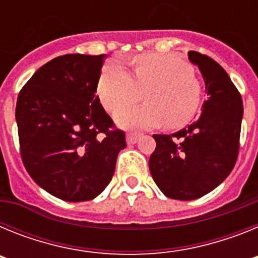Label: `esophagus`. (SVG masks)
Segmentation results:
<instances>
[{"instance_id":"esophagus-1","label":"esophagus","mask_w":258,"mask_h":258,"mask_svg":"<svg viewBox=\"0 0 258 258\" xmlns=\"http://www.w3.org/2000/svg\"><path fill=\"white\" fill-rule=\"evenodd\" d=\"M138 140H140V136L136 133H129L126 134V143L127 145H134V143L138 142Z\"/></svg>"}]
</instances>
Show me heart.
<instances>
[{
    "mask_svg": "<svg viewBox=\"0 0 258 258\" xmlns=\"http://www.w3.org/2000/svg\"><path fill=\"white\" fill-rule=\"evenodd\" d=\"M133 74L118 64H108L98 83V97L109 112H118L143 99V107L116 115L122 127L160 126L178 129L197 115L202 86L190 66L175 54L145 52L132 60Z\"/></svg>",
    "mask_w": 258,
    "mask_h": 258,
    "instance_id": "obj_1",
    "label": "heart"
}]
</instances>
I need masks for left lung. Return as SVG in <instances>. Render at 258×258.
Listing matches in <instances>:
<instances>
[{"label": "left lung", "instance_id": "8db88e82", "mask_svg": "<svg viewBox=\"0 0 258 258\" xmlns=\"http://www.w3.org/2000/svg\"><path fill=\"white\" fill-rule=\"evenodd\" d=\"M206 83L207 101L195 121L173 134H154L156 149L150 172L165 197L195 200L225 181L239 151L243 102L238 89L218 63L188 51Z\"/></svg>", "mask_w": 258, "mask_h": 258}]
</instances>
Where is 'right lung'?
Segmentation results:
<instances>
[{"mask_svg": "<svg viewBox=\"0 0 258 258\" xmlns=\"http://www.w3.org/2000/svg\"><path fill=\"white\" fill-rule=\"evenodd\" d=\"M106 54H67L38 68L15 109L20 154L33 181L66 202L97 198L112 179L125 133L97 95Z\"/></svg>", "mask_w": 258, "mask_h": 258, "instance_id": "add662e5", "label": "right lung"}]
</instances>
